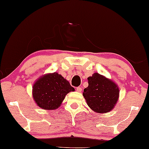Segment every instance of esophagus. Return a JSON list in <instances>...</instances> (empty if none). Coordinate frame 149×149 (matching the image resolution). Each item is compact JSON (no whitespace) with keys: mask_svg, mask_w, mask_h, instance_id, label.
Instances as JSON below:
<instances>
[{"mask_svg":"<svg viewBox=\"0 0 149 149\" xmlns=\"http://www.w3.org/2000/svg\"><path fill=\"white\" fill-rule=\"evenodd\" d=\"M81 90H82L81 87H77V92H81Z\"/></svg>","mask_w":149,"mask_h":149,"instance_id":"esophagus-1","label":"esophagus"}]
</instances>
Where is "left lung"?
<instances>
[{
	"label": "left lung",
	"instance_id": "obj_1",
	"mask_svg": "<svg viewBox=\"0 0 149 149\" xmlns=\"http://www.w3.org/2000/svg\"><path fill=\"white\" fill-rule=\"evenodd\" d=\"M88 86L84 90L87 104L98 113H107L113 109L119 96V89L114 83L98 73L88 78Z\"/></svg>",
	"mask_w": 149,
	"mask_h": 149
}]
</instances>
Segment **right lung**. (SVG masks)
Returning <instances> with one entry per match:
<instances>
[{
    "mask_svg": "<svg viewBox=\"0 0 149 149\" xmlns=\"http://www.w3.org/2000/svg\"><path fill=\"white\" fill-rule=\"evenodd\" d=\"M74 91L70 83L58 73L44 75L35 83L33 96L40 107L57 109L68 92Z\"/></svg>",
    "mask_w": 149,
    "mask_h": 149,
    "instance_id": "right-lung-1",
    "label": "right lung"
}]
</instances>
